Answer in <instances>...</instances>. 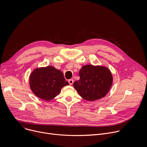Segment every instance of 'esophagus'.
Segmentation results:
<instances>
[{"label":"esophagus","instance_id":"obj_1","mask_svg":"<svg viewBox=\"0 0 147 147\" xmlns=\"http://www.w3.org/2000/svg\"><path fill=\"white\" fill-rule=\"evenodd\" d=\"M68 82H69L70 85H72L73 84V83H74V80L73 79H69L68 80Z\"/></svg>","mask_w":147,"mask_h":147}]
</instances>
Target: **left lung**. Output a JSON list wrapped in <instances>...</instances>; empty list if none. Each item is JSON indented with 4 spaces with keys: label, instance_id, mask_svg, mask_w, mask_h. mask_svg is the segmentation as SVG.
Here are the masks:
<instances>
[{
    "label": "left lung",
    "instance_id": "1",
    "mask_svg": "<svg viewBox=\"0 0 147 147\" xmlns=\"http://www.w3.org/2000/svg\"><path fill=\"white\" fill-rule=\"evenodd\" d=\"M79 75L80 79L74 83V87L82 98L88 101L105 97L113 83L111 74L105 67L85 65Z\"/></svg>",
    "mask_w": 147,
    "mask_h": 147
}]
</instances>
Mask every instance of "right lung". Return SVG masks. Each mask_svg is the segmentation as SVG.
<instances>
[{
	"label": "right lung",
	"instance_id": "add662e5",
	"mask_svg": "<svg viewBox=\"0 0 147 147\" xmlns=\"http://www.w3.org/2000/svg\"><path fill=\"white\" fill-rule=\"evenodd\" d=\"M68 85L63 73L51 66L37 68L30 76V86L32 92L47 101L58 95L61 89Z\"/></svg>",
	"mask_w": 147,
	"mask_h": 147
}]
</instances>
